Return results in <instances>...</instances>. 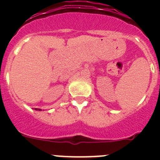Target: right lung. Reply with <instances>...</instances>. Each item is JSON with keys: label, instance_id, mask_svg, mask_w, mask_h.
<instances>
[{"label": "right lung", "instance_id": "obj_1", "mask_svg": "<svg viewBox=\"0 0 160 160\" xmlns=\"http://www.w3.org/2000/svg\"><path fill=\"white\" fill-rule=\"evenodd\" d=\"M36 110H39V111H40V109H36Z\"/></svg>", "mask_w": 160, "mask_h": 160}]
</instances>
